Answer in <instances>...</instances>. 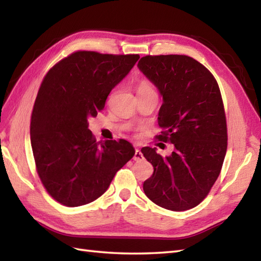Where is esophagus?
<instances>
[{"label": "esophagus", "instance_id": "esophagus-1", "mask_svg": "<svg viewBox=\"0 0 261 261\" xmlns=\"http://www.w3.org/2000/svg\"><path fill=\"white\" fill-rule=\"evenodd\" d=\"M143 159V154L141 153V151L139 150V149H136V152H135V156H134V160H136V162H141V160Z\"/></svg>", "mask_w": 261, "mask_h": 261}]
</instances>
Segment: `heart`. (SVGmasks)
I'll return each mask as SVG.
<instances>
[{
    "label": "heart",
    "instance_id": "b5f03b06",
    "mask_svg": "<svg viewBox=\"0 0 261 261\" xmlns=\"http://www.w3.org/2000/svg\"><path fill=\"white\" fill-rule=\"evenodd\" d=\"M150 92H156L154 91V87L152 85V83L150 81L143 80L139 83L138 85V94L140 93H150Z\"/></svg>",
    "mask_w": 261,
    "mask_h": 261
}]
</instances>
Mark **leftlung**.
<instances>
[{
	"label": "left lung",
	"instance_id": "1",
	"mask_svg": "<svg viewBox=\"0 0 261 261\" xmlns=\"http://www.w3.org/2000/svg\"><path fill=\"white\" fill-rule=\"evenodd\" d=\"M138 67L163 96L158 124L159 141L170 142L168 157L156 148L141 152L153 166L143 182L147 197L170 211L195 207L218 179L228 148L224 105L218 82L211 71L185 55L142 57Z\"/></svg>",
	"mask_w": 261,
	"mask_h": 261
}]
</instances>
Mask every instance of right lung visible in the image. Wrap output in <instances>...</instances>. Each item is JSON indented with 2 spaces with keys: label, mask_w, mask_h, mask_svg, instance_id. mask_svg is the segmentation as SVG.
I'll list each match as a JSON object with an SVG mask.
<instances>
[{
  "label": "right lung",
  "mask_w": 261,
  "mask_h": 261,
  "mask_svg": "<svg viewBox=\"0 0 261 261\" xmlns=\"http://www.w3.org/2000/svg\"><path fill=\"white\" fill-rule=\"evenodd\" d=\"M139 58L80 50L43 77L31 114V147L43 187L65 206L95 201L135 156L126 140L96 142L88 119L104 109L110 92Z\"/></svg>",
  "instance_id": "add662e5"
}]
</instances>
